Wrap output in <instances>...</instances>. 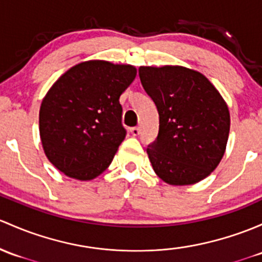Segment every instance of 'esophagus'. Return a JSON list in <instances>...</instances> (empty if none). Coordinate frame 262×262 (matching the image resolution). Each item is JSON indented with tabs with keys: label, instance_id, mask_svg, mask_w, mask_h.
Instances as JSON below:
<instances>
[{
	"label": "esophagus",
	"instance_id": "34e87169",
	"mask_svg": "<svg viewBox=\"0 0 262 262\" xmlns=\"http://www.w3.org/2000/svg\"><path fill=\"white\" fill-rule=\"evenodd\" d=\"M130 133H132V136H134V137L139 136L140 129L138 128V126H133V128H130Z\"/></svg>",
	"mask_w": 262,
	"mask_h": 262
}]
</instances>
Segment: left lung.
I'll list each match as a JSON object with an SVG mask.
<instances>
[{"label": "left lung", "mask_w": 262, "mask_h": 262, "mask_svg": "<svg viewBox=\"0 0 262 262\" xmlns=\"http://www.w3.org/2000/svg\"><path fill=\"white\" fill-rule=\"evenodd\" d=\"M139 78L159 114L158 137L147 148L156 174L170 186L205 180L226 152L225 99L203 74L184 66H140Z\"/></svg>", "instance_id": "left-lung-1"}]
</instances>
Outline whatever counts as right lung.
Returning a JSON list of instances; mask_svg holds the SVG:
<instances>
[{"label":"right lung","mask_w":262,"mask_h":262,"mask_svg":"<svg viewBox=\"0 0 262 262\" xmlns=\"http://www.w3.org/2000/svg\"><path fill=\"white\" fill-rule=\"evenodd\" d=\"M137 68L88 60L65 71L43 96L38 114L42 149L55 168L92 181L112 163L125 138L120 95Z\"/></svg>","instance_id":"add662e5"}]
</instances>
